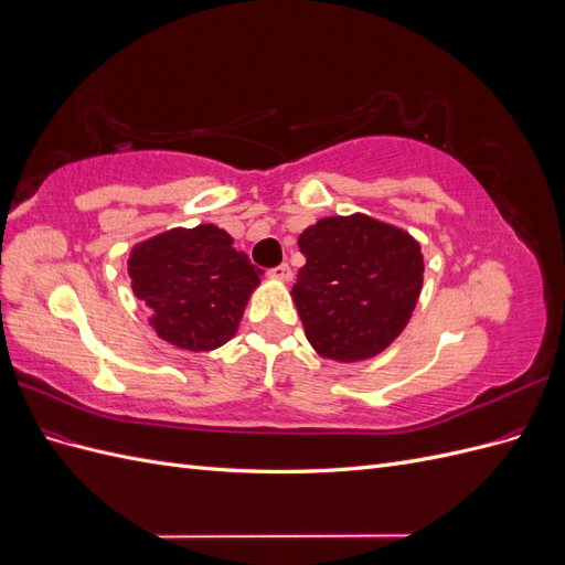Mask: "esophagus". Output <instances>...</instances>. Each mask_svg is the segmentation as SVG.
Returning <instances> with one entry per match:
<instances>
[{
    "instance_id": "34e87169",
    "label": "esophagus",
    "mask_w": 565,
    "mask_h": 565,
    "mask_svg": "<svg viewBox=\"0 0 565 565\" xmlns=\"http://www.w3.org/2000/svg\"><path fill=\"white\" fill-rule=\"evenodd\" d=\"M268 273H270L273 278H278V280H292V268H289V264L273 266Z\"/></svg>"
}]
</instances>
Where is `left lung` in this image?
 <instances>
[{"instance_id": "left-lung-1", "label": "left lung", "mask_w": 565, "mask_h": 565, "mask_svg": "<svg viewBox=\"0 0 565 565\" xmlns=\"http://www.w3.org/2000/svg\"><path fill=\"white\" fill-rule=\"evenodd\" d=\"M292 299L306 339L332 361L382 353L415 311L424 259L405 231L365 214L328 216L299 235Z\"/></svg>"}]
</instances>
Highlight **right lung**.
I'll return each instance as SVG.
<instances>
[{
  "mask_svg": "<svg viewBox=\"0 0 565 565\" xmlns=\"http://www.w3.org/2000/svg\"><path fill=\"white\" fill-rule=\"evenodd\" d=\"M259 276L249 256L214 224L167 231L129 256L131 289L152 311V328L185 351L226 344Z\"/></svg>",
  "mask_w": 565,
  "mask_h": 565,
  "instance_id": "right-lung-1",
  "label": "right lung"
}]
</instances>
